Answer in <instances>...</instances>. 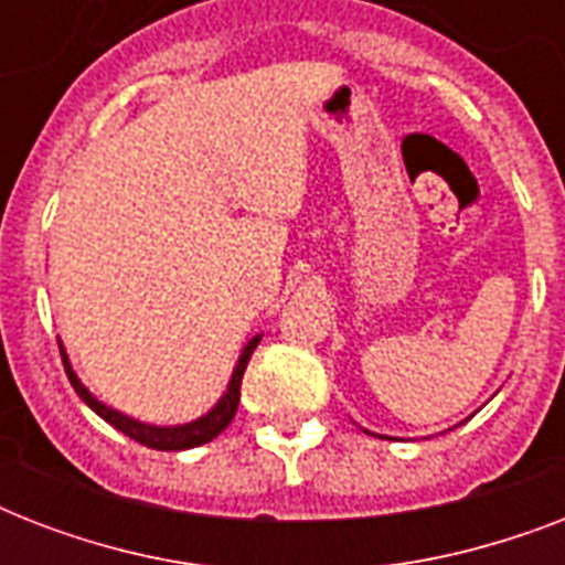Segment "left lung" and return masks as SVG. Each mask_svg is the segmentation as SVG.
Returning <instances> with one entry per match:
<instances>
[{
	"mask_svg": "<svg viewBox=\"0 0 565 565\" xmlns=\"http://www.w3.org/2000/svg\"><path fill=\"white\" fill-rule=\"evenodd\" d=\"M366 434H370V430H366Z\"/></svg>",
	"mask_w": 565,
	"mask_h": 565,
	"instance_id": "1",
	"label": "left lung"
}]
</instances>
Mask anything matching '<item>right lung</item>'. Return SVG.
<instances>
[{
    "instance_id": "add662e5",
    "label": "right lung",
    "mask_w": 565,
    "mask_h": 565,
    "mask_svg": "<svg viewBox=\"0 0 565 565\" xmlns=\"http://www.w3.org/2000/svg\"><path fill=\"white\" fill-rule=\"evenodd\" d=\"M260 337L264 334H255L246 345H243V352H239L237 358V366H234V372H231V381L228 386H225V393L220 395V402L213 404L207 413H202L199 419L184 422V425H149V422H140L135 419V416H128V413H119L114 411V407H108L105 402H99V398H96V395L82 384V377L75 375L73 363H70V358H66L64 343L57 340V345H61V358H64V370H66V377H70V384H73L78 398H82L93 413H99L102 419L108 422V425L122 430L126 437L137 439L140 446L158 448V451H184V448H195V446H204V443H211L213 437H220L222 430L228 428V422L234 419V413H237L243 372H246L248 358H252V352H255L257 343H260Z\"/></svg>"
}]
</instances>
